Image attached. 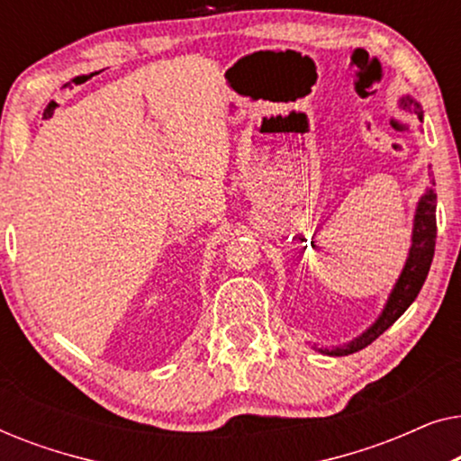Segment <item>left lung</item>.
Returning a JSON list of instances; mask_svg holds the SVG:
<instances>
[{
	"mask_svg": "<svg viewBox=\"0 0 461 461\" xmlns=\"http://www.w3.org/2000/svg\"><path fill=\"white\" fill-rule=\"evenodd\" d=\"M401 106L402 109H415L421 122V106L415 103L413 98L402 96ZM434 243H437V193H434L432 188H428V191L421 194L418 210H415L411 249H409L405 268H402L399 281H396V285L393 289V294H390L386 306H384L380 319H377L375 323L363 333V336L355 338L352 342L338 346V348L333 350L321 348V352H325V355H331V357L352 355V352L363 350L365 346H369L374 339L380 338L382 333L386 331L409 306H411V302L418 298L420 289L424 285L428 276V270H430V264L434 258Z\"/></svg>",
	"mask_w": 461,
	"mask_h": 461,
	"instance_id": "left-lung-1",
	"label": "left lung"
}]
</instances>
